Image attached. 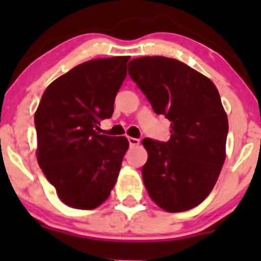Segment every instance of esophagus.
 <instances>
[{"label":"esophagus","mask_w":261,"mask_h":261,"mask_svg":"<svg viewBox=\"0 0 261 261\" xmlns=\"http://www.w3.org/2000/svg\"><path fill=\"white\" fill-rule=\"evenodd\" d=\"M127 140H128V144H130V146H138V145H140V140H139V139L131 138V136H128Z\"/></svg>","instance_id":"34e87169"}]
</instances>
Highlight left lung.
Instances as JSON below:
<instances>
[{
  "label": "left lung",
  "instance_id": "obj_1",
  "mask_svg": "<svg viewBox=\"0 0 261 261\" xmlns=\"http://www.w3.org/2000/svg\"><path fill=\"white\" fill-rule=\"evenodd\" d=\"M128 75L155 114L170 121L169 140H143L147 193L164 211H188L211 193L225 163L228 121L220 93L211 80L172 58H136Z\"/></svg>",
  "mask_w": 261,
  "mask_h": 261
}]
</instances>
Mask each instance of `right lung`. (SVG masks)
Listing matches in <instances>:
<instances>
[{
    "label": "right lung",
    "mask_w": 261,
    "mask_h": 261,
    "mask_svg": "<svg viewBox=\"0 0 261 261\" xmlns=\"http://www.w3.org/2000/svg\"><path fill=\"white\" fill-rule=\"evenodd\" d=\"M130 57L88 60L60 75L35 112L36 156L63 203L93 210L109 198L128 149L125 136L99 134L114 114Z\"/></svg>",
    "instance_id": "add662e5"
}]
</instances>
